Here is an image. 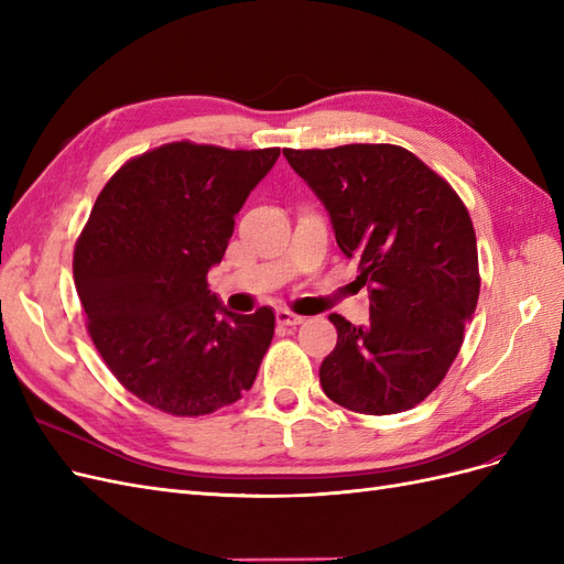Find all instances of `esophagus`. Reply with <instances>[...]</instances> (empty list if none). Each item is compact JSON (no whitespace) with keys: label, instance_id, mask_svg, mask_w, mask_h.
Segmentation results:
<instances>
[{"label":"esophagus","instance_id":"1","mask_svg":"<svg viewBox=\"0 0 564 564\" xmlns=\"http://www.w3.org/2000/svg\"><path fill=\"white\" fill-rule=\"evenodd\" d=\"M275 319H278V324H282V327H296V324L303 322V317L292 311H278Z\"/></svg>","mask_w":564,"mask_h":564}]
</instances>
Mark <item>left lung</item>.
Instances as JSON below:
<instances>
[{
	"instance_id": "1",
	"label": "left lung",
	"mask_w": 564,
	"mask_h": 564,
	"mask_svg": "<svg viewBox=\"0 0 564 564\" xmlns=\"http://www.w3.org/2000/svg\"><path fill=\"white\" fill-rule=\"evenodd\" d=\"M324 202L336 242L369 289V324L329 315L324 395L360 414H398L445 379L480 296L473 220L464 199L414 152L390 143L284 148Z\"/></svg>"
}]
</instances>
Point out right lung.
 <instances>
[{
	"mask_svg": "<svg viewBox=\"0 0 564 564\" xmlns=\"http://www.w3.org/2000/svg\"><path fill=\"white\" fill-rule=\"evenodd\" d=\"M278 158L280 148H152L117 169L77 237L73 272L94 346L131 395L164 414H214L259 373L275 313H230L207 272Z\"/></svg>",
	"mask_w": 564,
	"mask_h": 564,
	"instance_id": "right-lung-1",
	"label": "right lung"
}]
</instances>
